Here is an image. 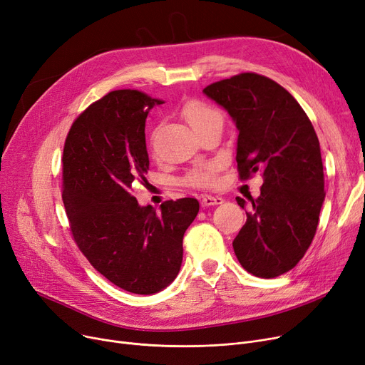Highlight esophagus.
Returning <instances> with one entry per match:
<instances>
[{
    "label": "esophagus",
    "mask_w": 365,
    "mask_h": 365,
    "mask_svg": "<svg viewBox=\"0 0 365 365\" xmlns=\"http://www.w3.org/2000/svg\"><path fill=\"white\" fill-rule=\"evenodd\" d=\"M200 202L203 206H214V205H221L224 203V199L220 196H211V195H205L200 197Z\"/></svg>",
    "instance_id": "1"
}]
</instances>
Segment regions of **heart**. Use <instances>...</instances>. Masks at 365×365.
Segmentation results:
<instances>
[{"instance_id": "obj_1", "label": "heart", "mask_w": 365, "mask_h": 365, "mask_svg": "<svg viewBox=\"0 0 365 365\" xmlns=\"http://www.w3.org/2000/svg\"><path fill=\"white\" fill-rule=\"evenodd\" d=\"M182 115L196 132H200L203 128L215 123V121L222 123V114L202 101L187 102L182 108ZM217 170L218 165L214 162L197 166L188 173L185 181L193 187H212L217 182Z\"/></svg>"}]
</instances>
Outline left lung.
<instances>
[{
    "label": "left lung",
    "mask_w": 365,
    "mask_h": 365,
    "mask_svg": "<svg viewBox=\"0 0 365 365\" xmlns=\"http://www.w3.org/2000/svg\"><path fill=\"white\" fill-rule=\"evenodd\" d=\"M203 93L235 121L240 178L257 170L264 177L259 196L248 197L250 211L233 240L235 254L254 276H279L310 247L325 199L315 129L294 96L264 76L239 74L210 84ZM236 200L245 210V199Z\"/></svg>",
    "instance_id": "left-lung-1"
}]
</instances>
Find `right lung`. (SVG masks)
I'll list each match as a JSON object with an SVG mask.
<instances>
[{
	"instance_id": "1",
	"label": "right lung",
	"mask_w": 365,
	"mask_h": 365,
	"mask_svg": "<svg viewBox=\"0 0 365 365\" xmlns=\"http://www.w3.org/2000/svg\"><path fill=\"white\" fill-rule=\"evenodd\" d=\"M155 103L138 91L110 92L77 117L62 155V199L80 251L110 282L143 296L175 279L199 212L193 197L168 200L158 212L132 195L150 165L145 120Z\"/></svg>"
}]
</instances>
